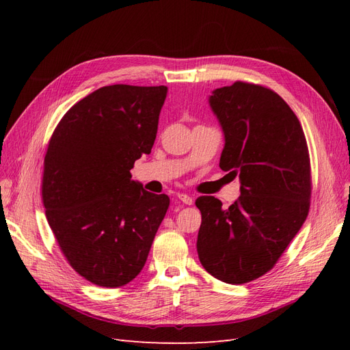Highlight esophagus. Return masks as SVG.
I'll use <instances>...</instances> for the list:
<instances>
[{
	"instance_id": "34e87169",
	"label": "esophagus",
	"mask_w": 350,
	"mask_h": 350,
	"mask_svg": "<svg viewBox=\"0 0 350 350\" xmlns=\"http://www.w3.org/2000/svg\"><path fill=\"white\" fill-rule=\"evenodd\" d=\"M178 198L183 201L184 204H188V206H191L193 203H194V198L191 197V196H188V194H185V193H179L178 194Z\"/></svg>"
}]
</instances>
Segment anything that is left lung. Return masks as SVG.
<instances>
[{"mask_svg": "<svg viewBox=\"0 0 350 350\" xmlns=\"http://www.w3.org/2000/svg\"><path fill=\"white\" fill-rule=\"evenodd\" d=\"M208 105L225 135L219 166L239 178L241 196L228 208L211 196L197 198V252L211 276L241 284L276 264L308 216V146L299 120L270 89L237 81L211 92Z\"/></svg>", "mask_w": 350, "mask_h": 350, "instance_id": "left-lung-1", "label": "left lung"}]
</instances>
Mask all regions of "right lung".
Listing matches in <instances>:
<instances>
[{"label": "right lung", "instance_id": "right-lung-1", "mask_svg": "<svg viewBox=\"0 0 350 350\" xmlns=\"http://www.w3.org/2000/svg\"><path fill=\"white\" fill-rule=\"evenodd\" d=\"M166 86H105L79 100L52 134L42 200L70 266L86 280L120 288L144 267L169 207L130 171L156 139Z\"/></svg>", "mask_w": 350, "mask_h": 350}]
</instances>
